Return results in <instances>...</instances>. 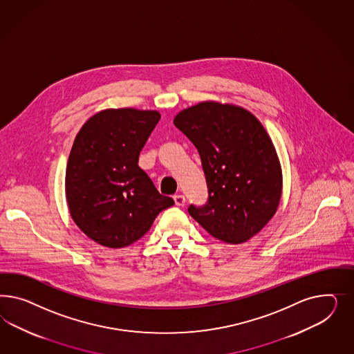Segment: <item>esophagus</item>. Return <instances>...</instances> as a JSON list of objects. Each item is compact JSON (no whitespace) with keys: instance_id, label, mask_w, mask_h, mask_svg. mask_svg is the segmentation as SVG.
I'll use <instances>...</instances> for the list:
<instances>
[{"instance_id":"34e87169","label":"esophagus","mask_w":354,"mask_h":354,"mask_svg":"<svg viewBox=\"0 0 354 354\" xmlns=\"http://www.w3.org/2000/svg\"><path fill=\"white\" fill-rule=\"evenodd\" d=\"M174 201H175L176 206H184L185 197L183 194H176V196H174Z\"/></svg>"}]
</instances>
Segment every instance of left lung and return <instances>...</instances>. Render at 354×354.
Here are the masks:
<instances>
[{"label":"left lung","instance_id":"1","mask_svg":"<svg viewBox=\"0 0 354 354\" xmlns=\"http://www.w3.org/2000/svg\"><path fill=\"white\" fill-rule=\"evenodd\" d=\"M174 124L201 157L209 198L188 213L212 236L241 244L277 213L283 178L277 150L250 111L205 101L184 109Z\"/></svg>","mask_w":354,"mask_h":354}]
</instances>
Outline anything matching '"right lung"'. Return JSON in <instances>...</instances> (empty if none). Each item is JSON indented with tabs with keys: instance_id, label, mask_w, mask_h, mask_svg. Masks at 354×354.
<instances>
[{
	"instance_id": "1",
	"label": "right lung",
	"mask_w": 354,
	"mask_h": 354,
	"mask_svg": "<svg viewBox=\"0 0 354 354\" xmlns=\"http://www.w3.org/2000/svg\"><path fill=\"white\" fill-rule=\"evenodd\" d=\"M160 119L156 110L106 109L76 135L66 167L67 205L76 225L104 247L131 245L174 205L138 165Z\"/></svg>"
}]
</instances>
